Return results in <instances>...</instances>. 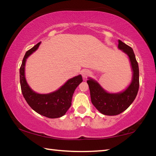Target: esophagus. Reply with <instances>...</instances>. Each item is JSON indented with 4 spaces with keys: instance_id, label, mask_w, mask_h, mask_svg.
<instances>
[{
    "instance_id": "esophagus-1",
    "label": "esophagus",
    "mask_w": 156,
    "mask_h": 156,
    "mask_svg": "<svg viewBox=\"0 0 156 156\" xmlns=\"http://www.w3.org/2000/svg\"><path fill=\"white\" fill-rule=\"evenodd\" d=\"M90 72L87 69H83L81 71V75L84 78H87L88 76L90 75Z\"/></svg>"
}]
</instances>
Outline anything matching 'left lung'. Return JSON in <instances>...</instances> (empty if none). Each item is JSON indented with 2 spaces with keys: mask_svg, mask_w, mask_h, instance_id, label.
Segmentation results:
<instances>
[{
  "mask_svg": "<svg viewBox=\"0 0 156 156\" xmlns=\"http://www.w3.org/2000/svg\"><path fill=\"white\" fill-rule=\"evenodd\" d=\"M118 48L127 55L133 76L130 84L125 90L109 93L96 80L88 78L87 83L92 104L98 111L106 115H118L125 111L135 100L139 89V67L131 47L118 40Z\"/></svg>",
  "mask_w": 156,
  "mask_h": 156,
  "instance_id": "left-lung-1",
  "label": "left lung"
}]
</instances>
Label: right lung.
<instances>
[{
    "instance_id": "right-lung-1",
    "label": "right lung",
    "mask_w": 156,
    "mask_h": 156,
    "mask_svg": "<svg viewBox=\"0 0 156 156\" xmlns=\"http://www.w3.org/2000/svg\"><path fill=\"white\" fill-rule=\"evenodd\" d=\"M38 43L29 50L23 58L20 68L21 91L27 104L34 111L49 118H58L64 115L72 105L73 93L76 87L83 82L81 75L69 79L57 90L49 94H38L29 85L25 78V64L27 58L38 49Z\"/></svg>"
}]
</instances>
